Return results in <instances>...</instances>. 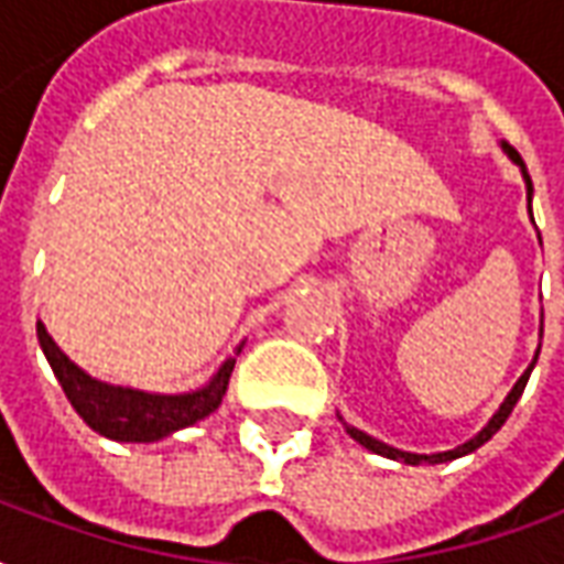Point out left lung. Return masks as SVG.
<instances>
[{
  "mask_svg": "<svg viewBox=\"0 0 564 564\" xmlns=\"http://www.w3.org/2000/svg\"><path fill=\"white\" fill-rule=\"evenodd\" d=\"M505 148H508V144H505ZM508 153H510V160L520 162V165H522L520 153H517V150L508 148ZM522 174H525V184H529V202H532V177H529V172H525V169H522ZM529 214H532V205H529ZM534 362H538V356H534ZM534 362L529 368H525V375H522V378L517 380V387L510 390V395H508V399H505V404L498 408V414L492 416L489 423H486L484 432H480V435H474L471 441H468V444H462V447L447 449V453H435V456H416V453H402V449L387 447V444H380V441H375V437H368L366 432H359V429H354V425H347V432H350V437H354V441H359L362 447L371 449V453H380V456H390V459H402V462H408V465H423V462H425V465H437V462L459 459V456H465V453H471V449H477V447H480V444H486V441H489V437L496 435L498 429L505 425V420H508L510 411H513V404L520 402V395H522V390H525V383H529V375H532Z\"/></svg>",
  "mask_w": 564,
  "mask_h": 564,
  "instance_id": "obj_1",
  "label": "left lung"
}]
</instances>
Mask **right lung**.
I'll return each instance as SVG.
<instances>
[{
    "label": "right lung",
    "instance_id": "obj_1",
    "mask_svg": "<svg viewBox=\"0 0 564 564\" xmlns=\"http://www.w3.org/2000/svg\"><path fill=\"white\" fill-rule=\"evenodd\" d=\"M35 332H39V344H42L44 356L54 368L56 380H59L72 408L78 411L80 420L90 425L93 432L115 437V441H160L177 429L198 423L202 416L214 414L220 408L223 395H226L235 368V359H226L208 387L196 392L150 395V392L123 390V387H108V383L93 380L56 347L42 319L35 323Z\"/></svg>",
    "mask_w": 564,
    "mask_h": 564
}]
</instances>
